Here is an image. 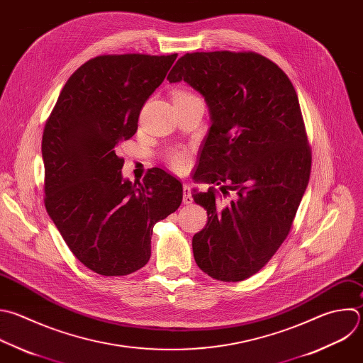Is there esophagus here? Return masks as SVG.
Instances as JSON below:
<instances>
[{
  "label": "esophagus",
  "mask_w": 363,
  "mask_h": 363,
  "mask_svg": "<svg viewBox=\"0 0 363 363\" xmlns=\"http://www.w3.org/2000/svg\"><path fill=\"white\" fill-rule=\"evenodd\" d=\"M185 205H191L194 202V198L191 195V188L188 185H184V198H182Z\"/></svg>",
  "instance_id": "obj_1"
}]
</instances>
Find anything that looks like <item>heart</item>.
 Returning a JSON list of instances; mask_svg holds the SVG:
<instances>
[{
	"mask_svg": "<svg viewBox=\"0 0 363 363\" xmlns=\"http://www.w3.org/2000/svg\"><path fill=\"white\" fill-rule=\"evenodd\" d=\"M168 160H169V164L172 165V168L181 169L186 165L188 155H186V151H184V150H172L168 154Z\"/></svg>",
	"mask_w": 363,
	"mask_h": 363,
	"instance_id": "obj_1",
	"label": "heart"
}]
</instances>
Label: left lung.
<instances>
[{
	"instance_id": "1",
	"label": "left lung",
	"mask_w": 363,
	"mask_h": 363,
	"mask_svg": "<svg viewBox=\"0 0 363 363\" xmlns=\"http://www.w3.org/2000/svg\"><path fill=\"white\" fill-rule=\"evenodd\" d=\"M206 101L211 128L194 174L235 192L222 203L211 186L194 191L208 222L192 238L196 265L211 278L239 282L261 271L286 239L309 182L312 154L288 75L252 51L191 52L171 69Z\"/></svg>"
}]
</instances>
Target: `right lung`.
<instances>
[{
	"mask_svg": "<svg viewBox=\"0 0 363 363\" xmlns=\"http://www.w3.org/2000/svg\"><path fill=\"white\" fill-rule=\"evenodd\" d=\"M178 54H111L82 64L64 85L43 134L44 203L75 258L104 277L128 275L151 258L154 225L182 202V184L152 168L123 178L121 141Z\"/></svg>",
	"mask_w": 363,
	"mask_h": 363,
	"instance_id": "1",
	"label": "right lung"
}]
</instances>
